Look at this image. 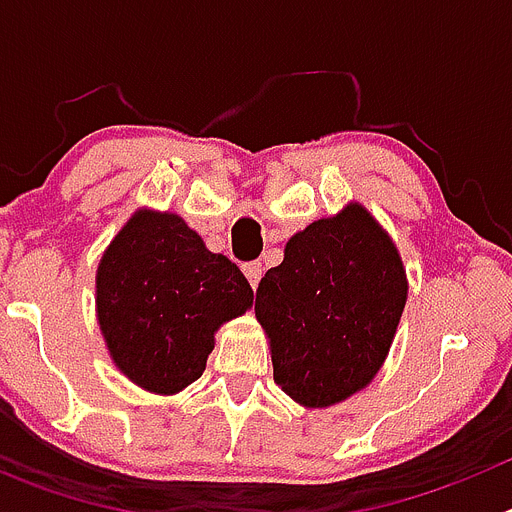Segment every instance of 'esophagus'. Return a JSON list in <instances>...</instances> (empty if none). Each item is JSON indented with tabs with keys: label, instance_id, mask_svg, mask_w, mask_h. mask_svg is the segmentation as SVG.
<instances>
[{
	"label": "esophagus",
	"instance_id": "1",
	"mask_svg": "<svg viewBox=\"0 0 512 512\" xmlns=\"http://www.w3.org/2000/svg\"><path fill=\"white\" fill-rule=\"evenodd\" d=\"M243 274H246V279L251 282V287L256 289L261 282V274H264V266H261V261H251V264L243 266Z\"/></svg>",
	"mask_w": 512,
	"mask_h": 512
}]
</instances>
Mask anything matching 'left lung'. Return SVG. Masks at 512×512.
I'll return each mask as SVG.
<instances>
[{"instance_id": "8db88e82", "label": "left lung", "mask_w": 512, "mask_h": 512, "mask_svg": "<svg viewBox=\"0 0 512 512\" xmlns=\"http://www.w3.org/2000/svg\"><path fill=\"white\" fill-rule=\"evenodd\" d=\"M405 302L400 251L364 205L310 223L256 289L274 382L302 408L348 400L382 369Z\"/></svg>"}]
</instances>
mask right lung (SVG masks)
<instances>
[{"label":"right lung","mask_w":512,"mask_h":512,"mask_svg":"<svg viewBox=\"0 0 512 512\" xmlns=\"http://www.w3.org/2000/svg\"><path fill=\"white\" fill-rule=\"evenodd\" d=\"M94 302L120 374L176 395L202 377L215 333L253 305V289L176 212L140 207L104 248Z\"/></svg>","instance_id":"right-lung-1"}]
</instances>
